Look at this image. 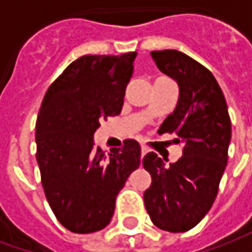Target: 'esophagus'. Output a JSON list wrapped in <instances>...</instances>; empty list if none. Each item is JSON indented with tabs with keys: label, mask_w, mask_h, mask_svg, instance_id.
Returning a JSON list of instances; mask_svg holds the SVG:
<instances>
[{
	"label": "esophagus",
	"mask_w": 252,
	"mask_h": 252,
	"mask_svg": "<svg viewBox=\"0 0 252 252\" xmlns=\"http://www.w3.org/2000/svg\"><path fill=\"white\" fill-rule=\"evenodd\" d=\"M146 154H147V150H146V148H144V147H142V154H140V157H142V159H143V157L146 155Z\"/></svg>",
	"instance_id": "esophagus-1"
}]
</instances>
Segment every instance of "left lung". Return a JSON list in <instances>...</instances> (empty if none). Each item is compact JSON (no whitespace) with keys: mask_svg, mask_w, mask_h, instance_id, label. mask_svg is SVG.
Wrapping results in <instances>:
<instances>
[{"mask_svg":"<svg viewBox=\"0 0 252 252\" xmlns=\"http://www.w3.org/2000/svg\"><path fill=\"white\" fill-rule=\"evenodd\" d=\"M151 57L180 89L174 112L158 132L177 135L184 150L169 167L155 153L143 158V167L153 178L144 191V205L158 228L185 232L215 202L227 166L231 119L221 89L206 67L177 50L153 51Z\"/></svg>","mask_w":252,"mask_h":252,"instance_id":"obj_1","label":"left lung"}]
</instances>
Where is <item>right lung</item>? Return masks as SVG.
I'll use <instances>...</instances> for the list:
<instances>
[{"mask_svg":"<svg viewBox=\"0 0 252 252\" xmlns=\"http://www.w3.org/2000/svg\"><path fill=\"white\" fill-rule=\"evenodd\" d=\"M136 52L85 55L52 82L36 121V160L46 198L59 222L75 233L110 222L116 197L140 164V146L124 140L109 155L94 146L106 117L120 115Z\"/></svg>","mask_w":252,"mask_h":252,"instance_id":"right-lung-1","label":"right lung"}]
</instances>
